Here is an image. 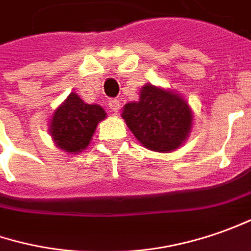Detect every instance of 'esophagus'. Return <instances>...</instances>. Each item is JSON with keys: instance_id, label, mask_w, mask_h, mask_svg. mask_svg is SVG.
Masks as SVG:
<instances>
[{"instance_id": "obj_1", "label": "esophagus", "mask_w": 251, "mask_h": 251, "mask_svg": "<svg viewBox=\"0 0 251 251\" xmlns=\"http://www.w3.org/2000/svg\"><path fill=\"white\" fill-rule=\"evenodd\" d=\"M108 107H109V109L112 111V112H115V114H117L118 111L121 109V102H119V100H117V99L109 100Z\"/></svg>"}]
</instances>
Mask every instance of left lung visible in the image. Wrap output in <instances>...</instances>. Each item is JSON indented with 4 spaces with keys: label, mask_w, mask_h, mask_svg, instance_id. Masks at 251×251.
I'll use <instances>...</instances> for the list:
<instances>
[{
    "label": "left lung",
    "mask_w": 251,
    "mask_h": 251,
    "mask_svg": "<svg viewBox=\"0 0 251 251\" xmlns=\"http://www.w3.org/2000/svg\"><path fill=\"white\" fill-rule=\"evenodd\" d=\"M122 118L144 147L168 152L185 142L193 117L180 96L146 84L140 91V100L124 107Z\"/></svg>",
    "instance_id": "8db88e82"
}]
</instances>
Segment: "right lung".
I'll return each instance as SVG.
<instances>
[{
	"mask_svg": "<svg viewBox=\"0 0 251 251\" xmlns=\"http://www.w3.org/2000/svg\"><path fill=\"white\" fill-rule=\"evenodd\" d=\"M105 118V111L97 104H86L75 93L54 112L50 133L55 144L66 152H80L90 143L97 124Z\"/></svg>",
	"mask_w": 251,
	"mask_h": 251,
	"instance_id": "add662e5",
	"label": "right lung"
}]
</instances>
